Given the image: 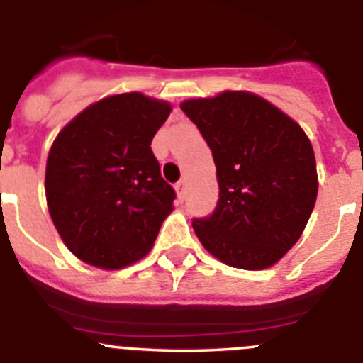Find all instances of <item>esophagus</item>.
<instances>
[{
  "instance_id": "esophagus-1",
  "label": "esophagus",
  "mask_w": 363,
  "mask_h": 363,
  "mask_svg": "<svg viewBox=\"0 0 363 363\" xmlns=\"http://www.w3.org/2000/svg\"><path fill=\"white\" fill-rule=\"evenodd\" d=\"M185 192H187V182L185 179H179L178 184H176V194H178V198L184 201L185 198Z\"/></svg>"
}]
</instances>
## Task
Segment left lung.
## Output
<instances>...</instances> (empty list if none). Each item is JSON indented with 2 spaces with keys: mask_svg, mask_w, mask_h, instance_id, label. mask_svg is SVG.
I'll use <instances>...</instances> for the list:
<instances>
[{
  "mask_svg": "<svg viewBox=\"0 0 363 363\" xmlns=\"http://www.w3.org/2000/svg\"><path fill=\"white\" fill-rule=\"evenodd\" d=\"M214 156L216 211L194 219L205 250L242 270H264L294 247L313 212L317 164L301 125L250 91L179 104Z\"/></svg>",
  "mask_w": 363,
  "mask_h": 363,
  "instance_id": "1",
  "label": "left lung"
}]
</instances>
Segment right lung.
I'll return each instance as SVG.
<instances>
[{
    "label": "right lung",
    "mask_w": 363,
    "mask_h": 363,
    "mask_svg": "<svg viewBox=\"0 0 363 363\" xmlns=\"http://www.w3.org/2000/svg\"><path fill=\"white\" fill-rule=\"evenodd\" d=\"M171 104L138 91L88 106L61 129L46 160L50 218L75 257L104 270L140 261L172 212L152 136Z\"/></svg>",
    "instance_id": "1"
}]
</instances>
